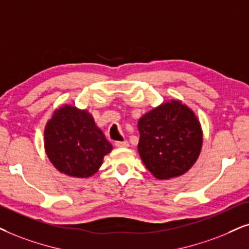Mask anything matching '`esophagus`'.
Masks as SVG:
<instances>
[{
  "mask_svg": "<svg viewBox=\"0 0 249 249\" xmlns=\"http://www.w3.org/2000/svg\"><path fill=\"white\" fill-rule=\"evenodd\" d=\"M115 144H116V147H118V148H126V147L130 146V143H128L127 140H124V141H116Z\"/></svg>",
  "mask_w": 249,
  "mask_h": 249,
  "instance_id": "obj_1",
  "label": "esophagus"
}]
</instances>
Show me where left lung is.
<instances>
[{"label":"left lung","instance_id":"obj_1","mask_svg":"<svg viewBox=\"0 0 249 249\" xmlns=\"http://www.w3.org/2000/svg\"><path fill=\"white\" fill-rule=\"evenodd\" d=\"M143 164L159 179L184 175L202 147V130L194 112L180 101L162 103L138 122Z\"/></svg>","mask_w":249,"mask_h":249}]
</instances>
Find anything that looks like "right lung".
Returning <instances> with one entry per match:
<instances>
[{
    "instance_id": "add662e5",
    "label": "right lung",
    "mask_w": 249,
    "mask_h": 249,
    "mask_svg": "<svg viewBox=\"0 0 249 249\" xmlns=\"http://www.w3.org/2000/svg\"><path fill=\"white\" fill-rule=\"evenodd\" d=\"M45 148L58 171L86 178L99 170L112 146L86 110L64 106L47 123Z\"/></svg>"
}]
</instances>
